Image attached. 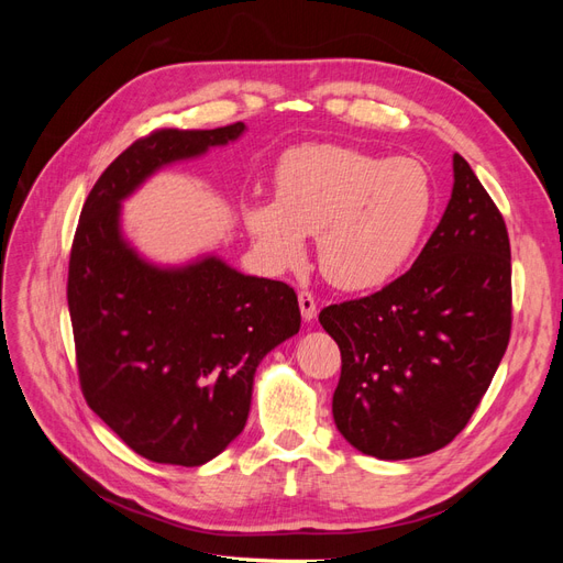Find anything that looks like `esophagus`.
Returning <instances> with one entry per match:
<instances>
[{"label": "esophagus", "mask_w": 563, "mask_h": 563, "mask_svg": "<svg viewBox=\"0 0 563 563\" xmlns=\"http://www.w3.org/2000/svg\"><path fill=\"white\" fill-rule=\"evenodd\" d=\"M298 302H300V312L305 321H312L317 317V300L312 296V291H300L298 294Z\"/></svg>", "instance_id": "obj_1"}]
</instances>
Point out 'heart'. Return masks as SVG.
Segmentation results:
<instances>
[{"label":"heart","instance_id":"obj_1","mask_svg":"<svg viewBox=\"0 0 563 563\" xmlns=\"http://www.w3.org/2000/svg\"><path fill=\"white\" fill-rule=\"evenodd\" d=\"M432 209L434 183L418 159L312 143L279 159L275 195L249 199L246 225L279 267L300 263L305 234H319L323 277L371 288L411 258Z\"/></svg>","mask_w":563,"mask_h":563}]
</instances>
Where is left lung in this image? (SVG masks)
Instances as JSON below:
<instances>
[{
    "label": "left lung",
    "mask_w": 563,
    "mask_h": 563,
    "mask_svg": "<svg viewBox=\"0 0 563 563\" xmlns=\"http://www.w3.org/2000/svg\"><path fill=\"white\" fill-rule=\"evenodd\" d=\"M453 195L418 261L380 291L329 305L340 347L333 420L373 457L444 449L465 430L512 333V255L505 218L453 155Z\"/></svg>",
    "instance_id": "obj_1"
}]
</instances>
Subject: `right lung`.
I'll return each instance as SVG.
<instances>
[{
  "mask_svg": "<svg viewBox=\"0 0 563 563\" xmlns=\"http://www.w3.org/2000/svg\"><path fill=\"white\" fill-rule=\"evenodd\" d=\"M242 131L157 129L131 143L91 187L73 240L67 308L81 395L152 463L197 467L225 451L246 424L255 368L300 329L288 284L218 258L159 269L119 236V201L152 172Z\"/></svg>",
  "mask_w": 563,
  "mask_h": 563,
  "instance_id": "right-lung-1",
  "label": "right lung"
}]
</instances>
